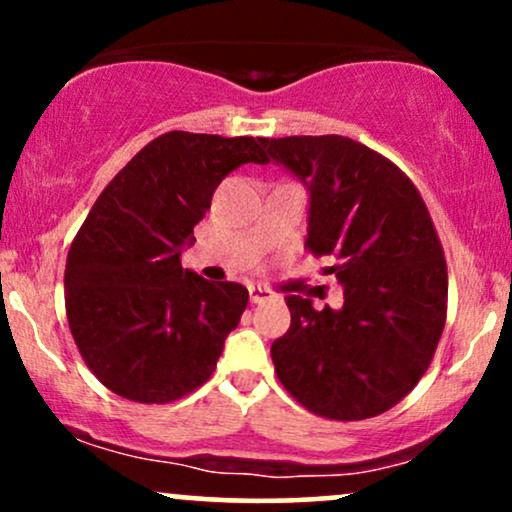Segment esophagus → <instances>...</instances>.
Returning a JSON list of instances; mask_svg holds the SVG:
<instances>
[{"instance_id":"esophagus-1","label":"esophagus","mask_w":512,"mask_h":512,"mask_svg":"<svg viewBox=\"0 0 512 512\" xmlns=\"http://www.w3.org/2000/svg\"><path fill=\"white\" fill-rule=\"evenodd\" d=\"M274 298V291L269 289H262V286H250V303L260 305V303H267Z\"/></svg>"}]
</instances>
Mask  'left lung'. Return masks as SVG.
Masks as SVG:
<instances>
[{"label": "left lung", "mask_w": 512, "mask_h": 512, "mask_svg": "<svg viewBox=\"0 0 512 512\" xmlns=\"http://www.w3.org/2000/svg\"><path fill=\"white\" fill-rule=\"evenodd\" d=\"M310 190L305 248L337 260L344 305L286 296L272 344L279 383L305 409L363 421L392 409L431 366L448 315V264L416 185L390 158L339 134L262 139Z\"/></svg>", "instance_id": "left-lung-1"}]
</instances>
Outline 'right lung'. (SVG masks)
I'll return each instance as SVG.
<instances>
[{
	"instance_id": "add662e5",
	"label": "right lung",
	"mask_w": 512,
	"mask_h": 512,
	"mask_svg": "<svg viewBox=\"0 0 512 512\" xmlns=\"http://www.w3.org/2000/svg\"><path fill=\"white\" fill-rule=\"evenodd\" d=\"M267 161L262 137L166 132L88 211L67 255L64 305L81 358L115 395L168 404L211 378L248 289L182 269L180 248L219 182Z\"/></svg>"
}]
</instances>
